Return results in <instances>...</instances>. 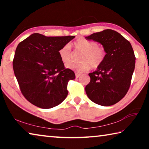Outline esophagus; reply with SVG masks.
<instances>
[{
  "instance_id": "obj_1",
  "label": "esophagus",
  "mask_w": 149,
  "mask_h": 149,
  "mask_svg": "<svg viewBox=\"0 0 149 149\" xmlns=\"http://www.w3.org/2000/svg\"><path fill=\"white\" fill-rule=\"evenodd\" d=\"M80 76H81V74H79V73H76V74H75V77L76 78L79 77Z\"/></svg>"
}]
</instances>
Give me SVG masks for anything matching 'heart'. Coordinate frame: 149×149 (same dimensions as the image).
I'll use <instances>...</instances> for the list:
<instances>
[{"mask_svg":"<svg viewBox=\"0 0 149 149\" xmlns=\"http://www.w3.org/2000/svg\"><path fill=\"white\" fill-rule=\"evenodd\" d=\"M75 52L80 53L78 60L81 61L77 64H68L67 67L77 72L88 71L93 67L96 69L100 67L104 62L107 51L102 46H99L96 41H89L85 38H79L73 43ZM61 61L66 65L74 59L69 45H65L58 50Z\"/></svg>","mask_w":149,"mask_h":149,"instance_id":"obj_1","label":"heart"}]
</instances>
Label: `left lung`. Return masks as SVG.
Wrapping results in <instances>:
<instances>
[{
	"label": "left lung",
	"mask_w": 149,
	"mask_h": 149,
	"mask_svg": "<svg viewBox=\"0 0 149 149\" xmlns=\"http://www.w3.org/2000/svg\"><path fill=\"white\" fill-rule=\"evenodd\" d=\"M100 42L107 51L102 64L90 73L85 92L91 100L101 106L115 104L130 89L135 65V56L130 42L119 33L105 29L85 37Z\"/></svg>",
	"instance_id": "left-lung-1"
}]
</instances>
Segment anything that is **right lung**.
Masks as SVG:
<instances>
[{"label":"right lung","instance_id":"obj_1","mask_svg":"<svg viewBox=\"0 0 149 149\" xmlns=\"http://www.w3.org/2000/svg\"><path fill=\"white\" fill-rule=\"evenodd\" d=\"M74 37L33 33L17 45L13 60L14 74L22 95L31 104L48 109L66 98L68 84L75 75L65 68L58 50Z\"/></svg>","mask_w":149,"mask_h":149}]
</instances>
